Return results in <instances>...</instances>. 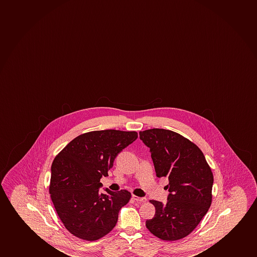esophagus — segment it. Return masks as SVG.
Instances as JSON below:
<instances>
[{"label": "esophagus", "instance_id": "1", "mask_svg": "<svg viewBox=\"0 0 257 257\" xmlns=\"http://www.w3.org/2000/svg\"><path fill=\"white\" fill-rule=\"evenodd\" d=\"M132 198L134 200L136 201H139V202H143V201H147V198L146 197H138L136 195H132Z\"/></svg>", "mask_w": 257, "mask_h": 257}]
</instances>
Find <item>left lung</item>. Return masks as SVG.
<instances>
[{"instance_id": "left-lung-1", "label": "left lung", "mask_w": 257, "mask_h": 257, "mask_svg": "<svg viewBox=\"0 0 257 257\" xmlns=\"http://www.w3.org/2000/svg\"><path fill=\"white\" fill-rule=\"evenodd\" d=\"M150 148L158 177H168L167 202L150 201L156 212L146 221L151 233L165 241L183 238L206 215L212 202L213 176L203 153L179 134L153 128L140 132Z\"/></svg>"}]
</instances>
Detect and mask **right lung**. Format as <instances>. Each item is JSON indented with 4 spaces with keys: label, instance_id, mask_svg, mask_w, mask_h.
<instances>
[{
    "label": "right lung",
    "instance_id": "add662e5",
    "mask_svg": "<svg viewBox=\"0 0 257 257\" xmlns=\"http://www.w3.org/2000/svg\"><path fill=\"white\" fill-rule=\"evenodd\" d=\"M138 137L135 131L106 130L83 134L69 142L51 165L50 194L66 229L95 241L115 227L118 212L130 201L127 190L99 189L118 154Z\"/></svg>",
    "mask_w": 257,
    "mask_h": 257
}]
</instances>
